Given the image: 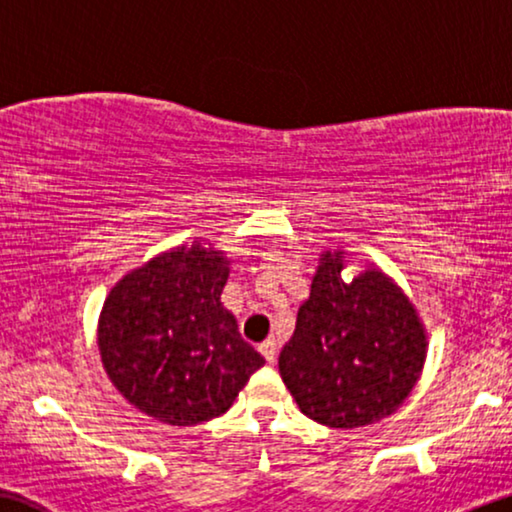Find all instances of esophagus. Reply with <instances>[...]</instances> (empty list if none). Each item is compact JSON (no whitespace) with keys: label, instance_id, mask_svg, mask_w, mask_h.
Listing matches in <instances>:
<instances>
[{"label":"esophagus","instance_id":"esophagus-1","mask_svg":"<svg viewBox=\"0 0 512 512\" xmlns=\"http://www.w3.org/2000/svg\"><path fill=\"white\" fill-rule=\"evenodd\" d=\"M259 354H262L269 363H276V354H278L276 338H266L262 345H259Z\"/></svg>","mask_w":512,"mask_h":512}]
</instances>
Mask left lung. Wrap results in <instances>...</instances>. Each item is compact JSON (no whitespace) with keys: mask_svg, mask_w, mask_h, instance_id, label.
Returning <instances> with one entry per match:
<instances>
[{"mask_svg":"<svg viewBox=\"0 0 512 512\" xmlns=\"http://www.w3.org/2000/svg\"><path fill=\"white\" fill-rule=\"evenodd\" d=\"M345 250H324L280 377L315 423L352 430L391 416L421 377L427 333L393 278L368 266L345 282Z\"/></svg>","mask_w":512,"mask_h":512,"instance_id":"obj_1","label":"left lung"}]
</instances>
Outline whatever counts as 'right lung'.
<instances>
[{
  "label": "right lung",
  "instance_id": "obj_1",
  "mask_svg": "<svg viewBox=\"0 0 512 512\" xmlns=\"http://www.w3.org/2000/svg\"><path fill=\"white\" fill-rule=\"evenodd\" d=\"M230 259L195 239L128 271L98 317V352L114 388L142 414L197 425L225 414L264 365L220 294Z\"/></svg>",
  "mask_w": 512,
  "mask_h": 512
}]
</instances>
